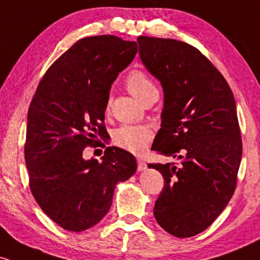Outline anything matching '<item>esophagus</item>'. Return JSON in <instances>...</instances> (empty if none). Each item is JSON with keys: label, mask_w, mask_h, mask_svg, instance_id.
Here are the masks:
<instances>
[{"label": "esophagus", "mask_w": 260, "mask_h": 260, "mask_svg": "<svg viewBox=\"0 0 260 260\" xmlns=\"http://www.w3.org/2000/svg\"><path fill=\"white\" fill-rule=\"evenodd\" d=\"M138 171H144L147 169V162H145L143 159H138Z\"/></svg>", "instance_id": "1"}]
</instances>
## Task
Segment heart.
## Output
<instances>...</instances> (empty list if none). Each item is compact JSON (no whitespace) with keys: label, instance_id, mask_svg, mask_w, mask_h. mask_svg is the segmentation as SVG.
Wrapping results in <instances>:
<instances>
[{"label":"heart","instance_id":"obj_1","mask_svg":"<svg viewBox=\"0 0 260 260\" xmlns=\"http://www.w3.org/2000/svg\"><path fill=\"white\" fill-rule=\"evenodd\" d=\"M126 85L128 91L142 103L147 99L150 94L157 91L154 83L148 78L147 74L140 71H133L127 77ZM110 105V104H109ZM151 138V131L145 126H132V124H124L115 131L113 140L118 147L126 149V150L138 153L147 147L148 142Z\"/></svg>","mask_w":260,"mask_h":260}]
</instances>
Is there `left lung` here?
Returning a JSON list of instances; mask_svg holds the SVG:
<instances>
[{"label": "left lung", "instance_id": "1", "mask_svg": "<svg viewBox=\"0 0 260 260\" xmlns=\"http://www.w3.org/2000/svg\"><path fill=\"white\" fill-rule=\"evenodd\" d=\"M139 55L164 90L161 128L153 150L180 160L149 164L165 186L155 202L159 225L176 237H192L211 225L237 183L242 139L236 103L222 74L192 45L139 37Z\"/></svg>", "mask_w": 260, "mask_h": 260}]
</instances>
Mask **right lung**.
<instances>
[{"label": "right lung", "mask_w": 260, "mask_h": 260, "mask_svg": "<svg viewBox=\"0 0 260 260\" xmlns=\"http://www.w3.org/2000/svg\"><path fill=\"white\" fill-rule=\"evenodd\" d=\"M138 51L113 35L80 39L39 83L28 111L25 164L35 201L67 231L80 232L106 215L118 182L137 171L132 154L105 149L101 161L83 150L105 132L110 89Z\"/></svg>", "instance_id": "add662e5"}]
</instances>
